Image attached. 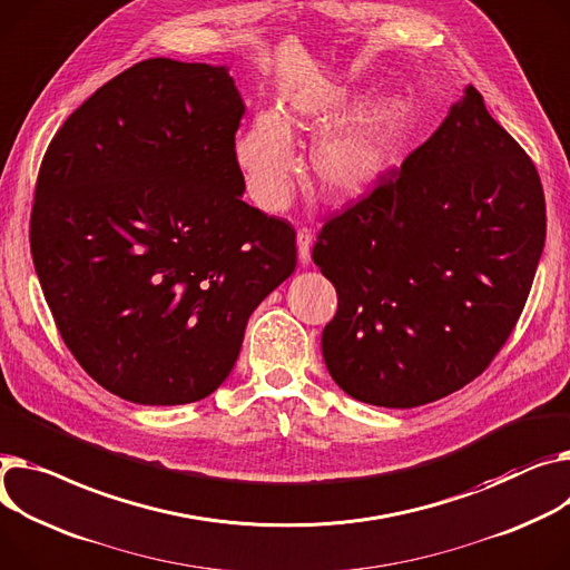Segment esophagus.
Masks as SVG:
<instances>
[{
  "label": "esophagus",
  "mask_w": 570,
  "mask_h": 570,
  "mask_svg": "<svg viewBox=\"0 0 570 570\" xmlns=\"http://www.w3.org/2000/svg\"><path fill=\"white\" fill-rule=\"evenodd\" d=\"M297 258L302 265H307L312 261V232L309 229L297 232Z\"/></svg>",
  "instance_id": "34e87169"
}]
</instances>
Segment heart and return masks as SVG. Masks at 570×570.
Returning a JSON list of instances; mask_svg holds the SVG:
<instances>
[{
	"label": "heart",
	"mask_w": 570,
	"mask_h": 570,
	"mask_svg": "<svg viewBox=\"0 0 570 570\" xmlns=\"http://www.w3.org/2000/svg\"><path fill=\"white\" fill-rule=\"evenodd\" d=\"M346 91L309 87L293 91L277 114L261 111L236 139V160L256 204L282 210L297 174L295 141H309L318 195L330 204H357L385 183L407 135V102L377 96L353 117Z\"/></svg>",
	"instance_id": "1"
}]
</instances>
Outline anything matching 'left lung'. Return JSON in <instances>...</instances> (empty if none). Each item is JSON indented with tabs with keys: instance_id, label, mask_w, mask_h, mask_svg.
Masks as SVG:
<instances>
[{
	"instance_id": "left-lung-1",
	"label": "left lung",
	"mask_w": 570,
	"mask_h": 570,
	"mask_svg": "<svg viewBox=\"0 0 570 570\" xmlns=\"http://www.w3.org/2000/svg\"><path fill=\"white\" fill-rule=\"evenodd\" d=\"M546 245L534 163L468 85L375 193L332 217L323 360L348 396L416 407L472 383L513 332Z\"/></svg>"
}]
</instances>
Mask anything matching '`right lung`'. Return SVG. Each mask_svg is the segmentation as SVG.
Returning <instances> with one entry per match:
<instances>
[{
  "instance_id": "right-lung-1",
  "label": "right lung",
  "mask_w": 570,
  "mask_h": 570,
  "mask_svg": "<svg viewBox=\"0 0 570 570\" xmlns=\"http://www.w3.org/2000/svg\"><path fill=\"white\" fill-rule=\"evenodd\" d=\"M243 114L226 66L146 59L46 150L33 268L68 351L126 401L213 394L252 312L295 271L293 226L243 202Z\"/></svg>"
}]
</instances>
